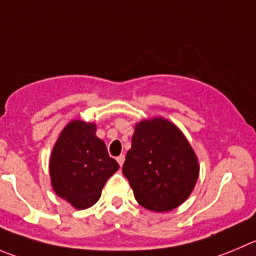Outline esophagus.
Here are the masks:
<instances>
[{
  "label": "esophagus",
  "instance_id": "obj_1",
  "mask_svg": "<svg viewBox=\"0 0 256 256\" xmlns=\"http://www.w3.org/2000/svg\"><path fill=\"white\" fill-rule=\"evenodd\" d=\"M116 160H117V163L120 164V166H122L124 162H125V155H120V156H117Z\"/></svg>",
  "mask_w": 256,
  "mask_h": 256
}]
</instances>
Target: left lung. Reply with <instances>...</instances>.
I'll use <instances>...</instances> for the list:
<instances>
[{
    "instance_id": "1",
    "label": "left lung",
    "mask_w": 256,
    "mask_h": 256,
    "mask_svg": "<svg viewBox=\"0 0 256 256\" xmlns=\"http://www.w3.org/2000/svg\"><path fill=\"white\" fill-rule=\"evenodd\" d=\"M122 173L140 206L152 212H169L193 192L200 163L178 126L158 116L135 125Z\"/></svg>"
}]
</instances>
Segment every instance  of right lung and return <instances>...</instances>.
Masks as SVG:
<instances>
[{
    "label": "right lung",
    "instance_id": "1",
    "mask_svg": "<svg viewBox=\"0 0 256 256\" xmlns=\"http://www.w3.org/2000/svg\"><path fill=\"white\" fill-rule=\"evenodd\" d=\"M96 131L94 122L74 118L59 134L50 155L52 190L76 210L92 207L107 179L120 168Z\"/></svg>",
    "mask_w": 256,
    "mask_h": 256
}]
</instances>
